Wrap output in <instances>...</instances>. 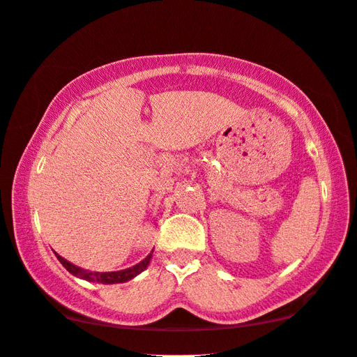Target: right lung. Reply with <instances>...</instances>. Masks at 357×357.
Segmentation results:
<instances>
[{
  "instance_id": "right-lung-1",
  "label": "right lung",
  "mask_w": 357,
  "mask_h": 357,
  "mask_svg": "<svg viewBox=\"0 0 357 357\" xmlns=\"http://www.w3.org/2000/svg\"><path fill=\"white\" fill-rule=\"evenodd\" d=\"M153 253V251H151ZM151 253L147 256V258L142 259L139 264L123 268V271H116V272H91V271H85V268L74 266L73 262L66 261L64 258H61L60 255L55 253V256L58 258V261L61 262L63 267L66 268L69 273H73L74 277L86 280V282H93V283H102V284H115V283H125L130 282L134 277H137L140 272H144L145 268L149 267L150 259H151Z\"/></svg>"
}]
</instances>
